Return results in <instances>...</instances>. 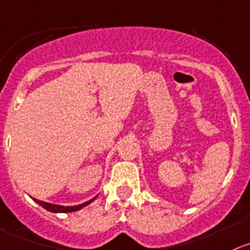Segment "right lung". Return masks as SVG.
I'll use <instances>...</instances> for the list:
<instances>
[{"label": "right lung", "instance_id": "right-lung-1", "mask_svg": "<svg viewBox=\"0 0 250 250\" xmlns=\"http://www.w3.org/2000/svg\"><path fill=\"white\" fill-rule=\"evenodd\" d=\"M95 199H96V197H93V199H91L90 201H87V202H83V204L78 205V206H59V205L48 204V202L39 201V200H36V199H34V201H36L38 205H41L42 207H44L45 209L50 211V212H62V213H66V212L78 211V209H80V208H83V207L87 206V205L91 204V202H92Z\"/></svg>", "mask_w": 250, "mask_h": 250}]
</instances>
